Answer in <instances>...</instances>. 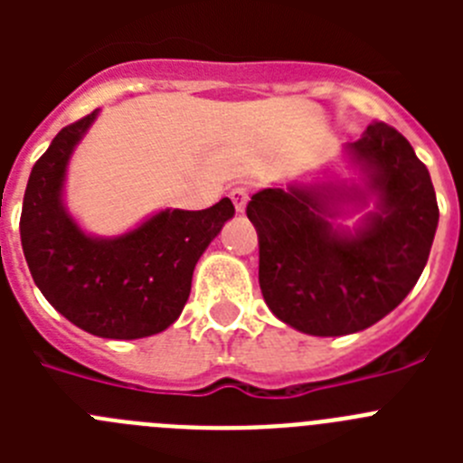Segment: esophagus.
Instances as JSON below:
<instances>
[{
	"instance_id": "esophagus-1",
	"label": "esophagus",
	"mask_w": 463,
	"mask_h": 463,
	"mask_svg": "<svg viewBox=\"0 0 463 463\" xmlns=\"http://www.w3.org/2000/svg\"><path fill=\"white\" fill-rule=\"evenodd\" d=\"M229 196H232V202H234L236 213H243L245 206H248V202H250V190L243 185L234 187V190L229 192Z\"/></svg>"
}]
</instances>
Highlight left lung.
I'll use <instances>...</instances> for the list:
<instances>
[{
	"label": "left lung",
	"instance_id": "obj_1",
	"mask_svg": "<svg viewBox=\"0 0 463 463\" xmlns=\"http://www.w3.org/2000/svg\"><path fill=\"white\" fill-rule=\"evenodd\" d=\"M343 155L359 181L322 171V181L255 192L245 211L264 301L310 336L357 334L392 313L422 276L439 227L429 169L394 127L373 122ZM354 212V228L335 222Z\"/></svg>",
	"mask_w": 463,
	"mask_h": 463
}]
</instances>
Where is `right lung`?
Instances as JSON below:
<instances>
[{
	"instance_id": "1",
	"label": "right lung",
	"mask_w": 463,
	"mask_h": 463,
	"mask_svg": "<svg viewBox=\"0 0 463 463\" xmlns=\"http://www.w3.org/2000/svg\"><path fill=\"white\" fill-rule=\"evenodd\" d=\"M99 109L64 127L32 166L20 215V241L36 288L71 325L99 338L134 341L181 317L192 273L234 203L206 211L162 208L118 236L90 234L76 222L64 185L73 150Z\"/></svg>"
}]
</instances>
